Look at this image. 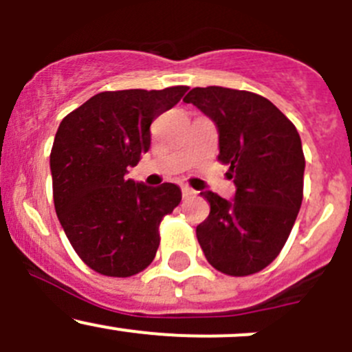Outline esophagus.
Returning a JSON list of instances; mask_svg holds the SVG:
<instances>
[{
    "instance_id": "esophagus-1",
    "label": "esophagus",
    "mask_w": 352,
    "mask_h": 352,
    "mask_svg": "<svg viewBox=\"0 0 352 352\" xmlns=\"http://www.w3.org/2000/svg\"><path fill=\"white\" fill-rule=\"evenodd\" d=\"M196 194H197L196 190L190 189V187H187V186L182 187V196H184V199H190V197L196 196Z\"/></svg>"
}]
</instances>
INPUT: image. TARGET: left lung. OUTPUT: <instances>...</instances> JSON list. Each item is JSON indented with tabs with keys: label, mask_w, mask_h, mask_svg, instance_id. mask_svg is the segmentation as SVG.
Returning <instances> with one entry per match:
<instances>
[{
	"label": "left lung",
	"mask_w": 352,
	"mask_h": 352,
	"mask_svg": "<svg viewBox=\"0 0 352 352\" xmlns=\"http://www.w3.org/2000/svg\"><path fill=\"white\" fill-rule=\"evenodd\" d=\"M218 127V162L230 165L235 199L202 192L208 219L196 228L206 258L228 276L267 267L285 247L303 201L305 155L289 119L262 95L223 87L184 97Z\"/></svg>",
	"instance_id": "obj_1"
}]
</instances>
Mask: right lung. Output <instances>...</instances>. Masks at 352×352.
Here are the masks:
<instances>
[{"instance_id":"right-lung-1","label":"right lung","mask_w":352,"mask_h":352,"mask_svg":"<svg viewBox=\"0 0 352 352\" xmlns=\"http://www.w3.org/2000/svg\"><path fill=\"white\" fill-rule=\"evenodd\" d=\"M189 87L94 95L59 124L51 150L52 196L78 257L95 272L129 278L153 262L160 223L180 204L175 184L126 179L150 150L151 122Z\"/></svg>"}]
</instances>
